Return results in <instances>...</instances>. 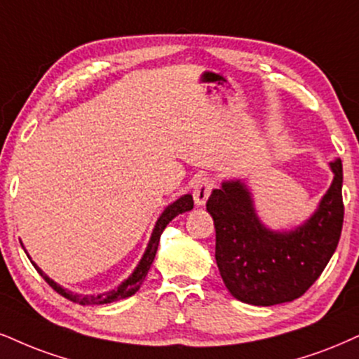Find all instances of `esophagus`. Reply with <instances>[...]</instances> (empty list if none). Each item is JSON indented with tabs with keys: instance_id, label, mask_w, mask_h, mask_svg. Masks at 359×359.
<instances>
[{
	"instance_id": "esophagus-1",
	"label": "esophagus",
	"mask_w": 359,
	"mask_h": 359,
	"mask_svg": "<svg viewBox=\"0 0 359 359\" xmlns=\"http://www.w3.org/2000/svg\"><path fill=\"white\" fill-rule=\"evenodd\" d=\"M211 189H213V181L210 178H200L194 183L193 188V198H194V205L196 206H205L208 198H210Z\"/></svg>"
}]
</instances>
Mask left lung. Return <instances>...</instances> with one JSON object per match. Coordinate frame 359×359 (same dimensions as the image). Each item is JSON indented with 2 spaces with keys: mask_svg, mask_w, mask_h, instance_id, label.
<instances>
[{
  "mask_svg": "<svg viewBox=\"0 0 359 359\" xmlns=\"http://www.w3.org/2000/svg\"><path fill=\"white\" fill-rule=\"evenodd\" d=\"M328 191L315 213L293 229L268 228L245 180L213 189L206 211L215 221L216 264L234 298L255 306L293 302L315 283L338 246L343 228V165L336 158Z\"/></svg>",
  "mask_w": 359,
  "mask_h": 359,
  "instance_id": "obj_1",
  "label": "left lung"
}]
</instances>
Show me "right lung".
I'll return each mask as SVG.
<instances>
[{"label": "right lung", "instance_id": "right-lung-1", "mask_svg": "<svg viewBox=\"0 0 359 359\" xmlns=\"http://www.w3.org/2000/svg\"><path fill=\"white\" fill-rule=\"evenodd\" d=\"M191 210H193L191 194H183V196H180L178 200L172 201L171 205H168L165 210H163V213L159 215L156 224H154L151 238H149V241H148V246H146L144 253H143V256H141L138 266L135 268V271H133L130 276H128L126 280L123 281L118 287H114V290H111V291H104V293H100V294H78V293H73V291H69V290H65L63 286H60L56 281H53L48 274H44L43 269L39 268L33 259H31V256L28 253L26 255H28V258L31 263H33V266L36 268V271L41 274L43 280L46 281L48 285H50L53 290L56 291V293L65 296L66 299H69V302H73V303L83 304V306H86V304H108V303L118 302V299L130 298L131 294H135L136 291L140 290V286L143 285L146 274H148L149 268H151L154 256H156L161 233L165 231V228L170 224V221L172 218H176L178 215L187 213V211H191Z\"/></svg>", "mask_w": 359, "mask_h": 359}]
</instances>
